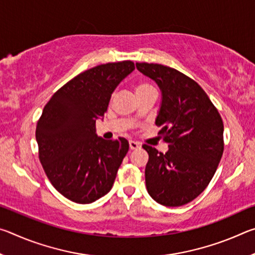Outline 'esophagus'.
<instances>
[{
  "mask_svg": "<svg viewBox=\"0 0 255 255\" xmlns=\"http://www.w3.org/2000/svg\"><path fill=\"white\" fill-rule=\"evenodd\" d=\"M129 147H130V149H137L139 148V144H138L137 141L129 140Z\"/></svg>",
  "mask_w": 255,
  "mask_h": 255,
  "instance_id": "obj_1",
  "label": "esophagus"
}]
</instances>
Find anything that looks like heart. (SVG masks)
Listing matches in <instances>:
<instances>
[{
	"label": "heart",
	"instance_id": "heart-1",
	"mask_svg": "<svg viewBox=\"0 0 255 255\" xmlns=\"http://www.w3.org/2000/svg\"><path fill=\"white\" fill-rule=\"evenodd\" d=\"M149 89H153L152 86L149 84H146V83H140L137 85L136 88V92H139V91H145V90H149Z\"/></svg>",
	"mask_w": 255,
	"mask_h": 255
}]
</instances>
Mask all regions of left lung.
<instances>
[{"label": "left lung", "instance_id": "1", "mask_svg": "<svg viewBox=\"0 0 255 255\" xmlns=\"http://www.w3.org/2000/svg\"><path fill=\"white\" fill-rule=\"evenodd\" d=\"M157 84L161 105L155 124L167 144L165 154L143 145L147 192L166 207L183 206L200 195L213 179L224 150V125L200 85L174 68L136 63Z\"/></svg>", "mask_w": 255, "mask_h": 255}]
</instances>
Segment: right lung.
I'll return each instance as SVG.
<instances>
[{
    "mask_svg": "<svg viewBox=\"0 0 255 255\" xmlns=\"http://www.w3.org/2000/svg\"><path fill=\"white\" fill-rule=\"evenodd\" d=\"M133 70L130 60L90 68L62 86L42 110L36 128L40 162L55 189L76 204L106 196L128 152L125 138L98 136L96 122Z\"/></svg>",
    "mask_w": 255,
    "mask_h": 255,
    "instance_id": "obj_1",
    "label": "right lung"
}]
</instances>
